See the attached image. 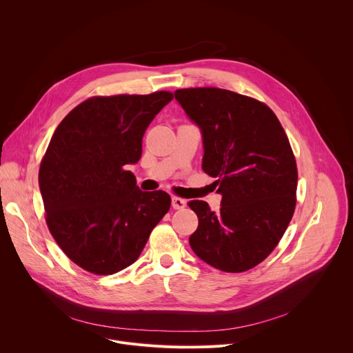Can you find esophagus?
Listing matches in <instances>:
<instances>
[{"instance_id":"1","label":"esophagus","mask_w":353,"mask_h":353,"mask_svg":"<svg viewBox=\"0 0 353 353\" xmlns=\"http://www.w3.org/2000/svg\"><path fill=\"white\" fill-rule=\"evenodd\" d=\"M185 205H187V201L185 199L179 198V196H173L172 198V207L174 210H183Z\"/></svg>"}]
</instances>
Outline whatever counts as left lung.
Listing matches in <instances>:
<instances>
[{
	"instance_id": "1",
	"label": "left lung",
	"mask_w": 353,
	"mask_h": 353,
	"mask_svg": "<svg viewBox=\"0 0 353 353\" xmlns=\"http://www.w3.org/2000/svg\"><path fill=\"white\" fill-rule=\"evenodd\" d=\"M174 99L203 137V170L218 179L219 212L190 201L198 228L194 253L225 272L264 261L294 211L297 169L289 139L274 112L256 99L219 88H190Z\"/></svg>"
}]
</instances>
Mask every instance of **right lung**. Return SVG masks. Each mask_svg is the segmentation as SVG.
<instances>
[{
  "label": "right lung",
  "instance_id": "obj_1",
  "mask_svg": "<svg viewBox=\"0 0 353 353\" xmlns=\"http://www.w3.org/2000/svg\"><path fill=\"white\" fill-rule=\"evenodd\" d=\"M170 92L92 97L56 128L39 170L46 222L61 250L96 275L137 261L170 208L162 190L142 191L127 170Z\"/></svg>",
  "mask_w": 353,
  "mask_h": 353
}]
</instances>
